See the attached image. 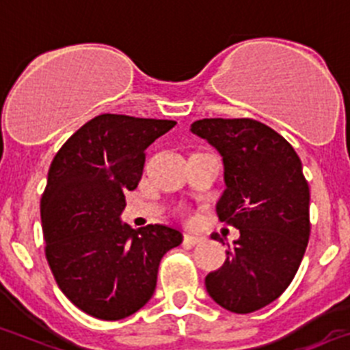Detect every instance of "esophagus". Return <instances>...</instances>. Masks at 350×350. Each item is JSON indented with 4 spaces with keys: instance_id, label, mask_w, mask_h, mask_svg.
<instances>
[{
    "instance_id": "1",
    "label": "esophagus",
    "mask_w": 350,
    "mask_h": 350,
    "mask_svg": "<svg viewBox=\"0 0 350 350\" xmlns=\"http://www.w3.org/2000/svg\"><path fill=\"white\" fill-rule=\"evenodd\" d=\"M206 241V239L203 238V236H200V234H185L184 236V243L189 246H198V245H203V243Z\"/></svg>"
}]
</instances>
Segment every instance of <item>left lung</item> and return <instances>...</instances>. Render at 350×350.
<instances>
[{"mask_svg":"<svg viewBox=\"0 0 350 350\" xmlns=\"http://www.w3.org/2000/svg\"><path fill=\"white\" fill-rule=\"evenodd\" d=\"M191 131L222 156L226 191L217 215L239 229L222 267L206 275V291L230 312H253L290 286L309 243L302 161L278 131L250 118H206Z\"/></svg>","mask_w":350,"mask_h":350,"instance_id":"1","label":"left lung"}]
</instances>
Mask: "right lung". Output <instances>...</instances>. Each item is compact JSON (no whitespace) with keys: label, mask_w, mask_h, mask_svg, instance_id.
I'll use <instances>...</instances> for the list:
<instances>
[{"label":"right lung","mask_w":350,"mask_h":350,"mask_svg":"<svg viewBox=\"0 0 350 350\" xmlns=\"http://www.w3.org/2000/svg\"><path fill=\"white\" fill-rule=\"evenodd\" d=\"M172 120L100 114L60 147L41 196L44 253L57 284L90 316L118 321L152 297L163 255L182 243L180 230H135L121 222L142 177L146 149L175 126Z\"/></svg>","instance_id":"obj_1"}]
</instances>
